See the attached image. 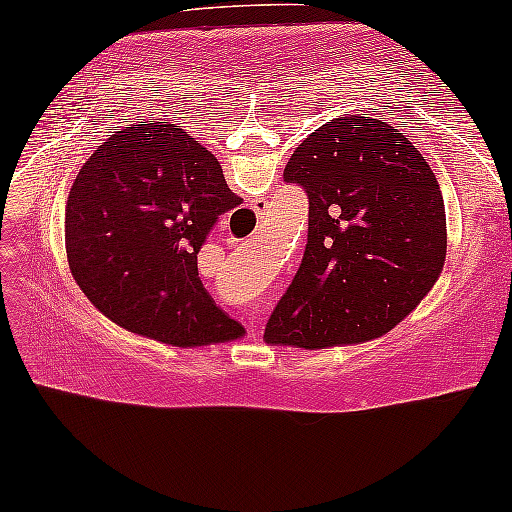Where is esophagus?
<instances>
[{
	"instance_id": "1",
	"label": "esophagus",
	"mask_w": 512,
	"mask_h": 512,
	"mask_svg": "<svg viewBox=\"0 0 512 512\" xmlns=\"http://www.w3.org/2000/svg\"><path fill=\"white\" fill-rule=\"evenodd\" d=\"M265 210H267V203H261V206L256 208L258 215H263ZM261 320H263V318H261V309H258V306H256V309H247V313H245V322H247V327H249L251 336H256V334H254V327H256L258 322H261Z\"/></svg>"
}]
</instances>
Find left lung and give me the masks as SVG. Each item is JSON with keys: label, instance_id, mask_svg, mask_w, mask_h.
<instances>
[{"label": "left lung", "instance_id": "left-lung-1", "mask_svg": "<svg viewBox=\"0 0 512 512\" xmlns=\"http://www.w3.org/2000/svg\"><path fill=\"white\" fill-rule=\"evenodd\" d=\"M309 196V238L265 343L322 350L380 338L421 304L446 258V212L430 164L371 116L311 132L283 169Z\"/></svg>", "mask_w": 512, "mask_h": 512}]
</instances>
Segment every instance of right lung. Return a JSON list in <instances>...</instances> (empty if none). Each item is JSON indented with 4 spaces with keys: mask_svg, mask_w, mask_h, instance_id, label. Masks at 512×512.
<instances>
[{
    "mask_svg": "<svg viewBox=\"0 0 512 512\" xmlns=\"http://www.w3.org/2000/svg\"><path fill=\"white\" fill-rule=\"evenodd\" d=\"M240 201L180 125L139 121L102 141L70 187V272L128 332L178 348L235 341L245 329L203 288L196 254Z\"/></svg>",
    "mask_w": 512,
    "mask_h": 512,
    "instance_id": "right-lung-1",
    "label": "right lung"
}]
</instances>
